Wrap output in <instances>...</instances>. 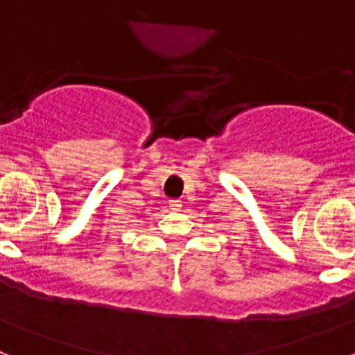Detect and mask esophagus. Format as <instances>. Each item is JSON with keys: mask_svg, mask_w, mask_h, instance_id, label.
<instances>
[{"mask_svg": "<svg viewBox=\"0 0 355 355\" xmlns=\"http://www.w3.org/2000/svg\"><path fill=\"white\" fill-rule=\"evenodd\" d=\"M168 206H171V209H174V211H180V209L183 208V202H181L180 199H171L168 200Z\"/></svg>", "mask_w": 355, "mask_h": 355, "instance_id": "esophagus-1", "label": "esophagus"}]
</instances>
